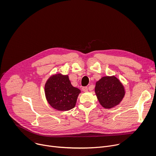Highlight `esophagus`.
I'll return each mask as SVG.
<instances>
[{"label":"esophagus","instance_id":"obj_1","mask_svg":"<svg viewBox=\"0 0 156 156\" xmlns=\"http://www.w3.org/2000/svg\"><path fill=\"white\" fill-rule=\"evenodd\" d=\"M82 91H83L84 92H87L88 91V88L86 86H84L82 87Z\"/></svg>","mask_w":156,"mask_h":156}]
</instances>
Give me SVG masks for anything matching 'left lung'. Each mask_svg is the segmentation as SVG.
<instances>
[{"label": "left lung", "mask_w": 156, "mask_h": 156, "mask_svg": "<svg viewBox=\"0 0 156 156\" xmlns=\"http://www.w3.org/2000/svg\"><path fill=\"white\" fill-rule=\"evenodd\" d=\"M95 92L100 104L105 108L118 105L125 96L124 87L115 76H104L96 82Z\"/></svg>", "instance_id": "8db88e82"}]
</instances>
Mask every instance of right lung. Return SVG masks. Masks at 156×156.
<instances>
[{
	"label": "right lung",
	"mask_w": 156,
	"mask_h": 156,
	"mask_svg": "<svg viewBox=\"0 0 156 156\" xmlns=\"http://www.w3.org/2000/svg\"><path fill=\"white\" fill-rule=\"evenodd\" d=\"M81 91L73 87L67 75L51 76L45 85V94L49 104L55 109L69 110L75 106Z\"/></svg>",
	"instance_id": "1"
}]
</instances>
